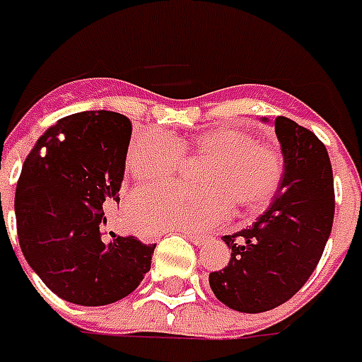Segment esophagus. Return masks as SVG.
I'll return each instance as SVG.
<instances>
[{"label":"esophagus","instance_id":"esophagus-1","mask_svg":"<svg viewBox=\"0 0 362 362\" xmlns=\"http://www.w3.org/2000/svg\"><path fill=\"white\" fill-rule=\"evenodd\" d=\"M187 239L194 245H204L205 241H209V237L205 235H196V233H187Z\"/></svg>","mask_w":362,"mask_h":362}]
</instances>
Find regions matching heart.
Wrapping results in <instances>:
<instances>
[{"instance_id": "1", "label": "heart", "mask_w": 362, "mask_h": 362, "mask_svg": "<svg viewBox=\"0 0 362 362\" xmlns=\"http://www.w3.org/2000/svg\"><path fill=\"white\" fill-rule=\"evenodd\" d=\"M183 157L204 158L196 172L199 187L138 190L131 216L140 230H207L226 221L231 205L241 213H258L276 194L284 175L280 153L258 146L252 134L237 127H216L190 138L147 132L134 138L127 166L136 181L160 183L179 172Z\"/></svg>"}]
</instances>
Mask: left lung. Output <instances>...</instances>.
Masks as SVG:
<instances>
[{"label": "left lung", "instance_id": "left-lung-1", "mask_svg": "<svg viewBox=\"0 0 362 362\" xmlns=\"http://www.w3.org/2000/svg\"><path fill=\"white\" fill-rule=\"evenodd\" d=\"M274 132L284 157L279 190L252 226L222 237L231 248L230 262L209 274L216 299L247 314L273 310L305 286L322 258L334 218L325 146L284 115L274 119Z\"/></svg>", "mask_w": 362, "mask_h": 362}]
</instances>
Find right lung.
<instances>
[{"mask_svg": "<svg viewBox=\"0 0 362 362\" xmlns=\"http://www.w3.org/2000/svg\"><path fill=\"white\" fill-rule=\"evenodd\" d=\"M131 134V121L115 112L66 115L37 140L20 173V248L39 279L74 305L123 299L151 269L157 245L104 231L119 204Z\"/></svg>", "mask_w": 362, "mask_h": 362, "instance_id": "obj_1", "label": "right lung"}]
</instances>
